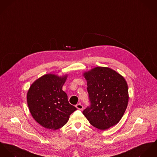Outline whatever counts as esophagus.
Listing matches in <instances>:
<instances>
[{
    "label": "esophagus",
    "instance_id": "esophagus-1",
    "mask_svg": "<svg viewBox=\"0 0 157 157\" xmlns=\"http://www.w3.org/2000/svg\"><path fill=\"white\" fill-rule=\"evenodd\" d=\"M76 108H77V109H80V110H82V109H83V108H84L83 106H82V105L81 104H79L76 105Z\"/></svg>",
    "mask_w": 157,
    "mask_h": 157
}]
</instances>
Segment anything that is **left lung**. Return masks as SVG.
Here are the masks:
<instances>
[{"mask_svg": "<svg viewBox=\"0 0 157 157\" xmlns=\"http://www.w3.org/2000/svg\"><path fill=\"white\" fill-rule=\"evenodd\" d=\"M91 106L83 114L94 127L106 130L122 119L129 101L128 87L124 77L107 67H95L84 71Z\"/></svg>", "mask_w": 157, "mask_h": 157, "instance_id": "1", "label": "left lung"}]
</instances>
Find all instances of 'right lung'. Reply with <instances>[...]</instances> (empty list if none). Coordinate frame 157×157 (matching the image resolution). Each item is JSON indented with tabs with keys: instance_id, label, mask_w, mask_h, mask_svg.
Instances as JSON below:
<instances>
[{
	"instance_id": "right-lung-1",
	"label": "right lung",
	"mask_w": 157,
	"mask_h": 157,
	"mask_svg": "<svg viewBox=\"0 0 157 157\" xmlns=\"http://www.w3.org/2000/svg\"><path fill=\"white\" fill-rule=\"evenodd\" d=\"M68 74L43 75L31 84L27 93V103L31 116L43 127L51 130L62 128L76 108L70 104L62 90Z\"/></svg>"
}]
</instances>
